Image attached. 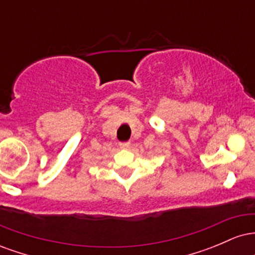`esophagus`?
I'll return each mask as SVG.
<instances>
[{
  "mask_svg": "<svg viewBox=\"0 0 255 255\" xmlns=\"http://www.w3.org/2000/svg\"><path fill=\"white\" fill-rule=\"evenodd\" d=\"M130 146L129 141H125V142H120V147L121 148H128Z\"/></svg>",
  "mask_w": 255,
  "mask_h": 255,
  "instance_id": "esophagus-1",
  "label": "esophagus"
}]
</instances>
